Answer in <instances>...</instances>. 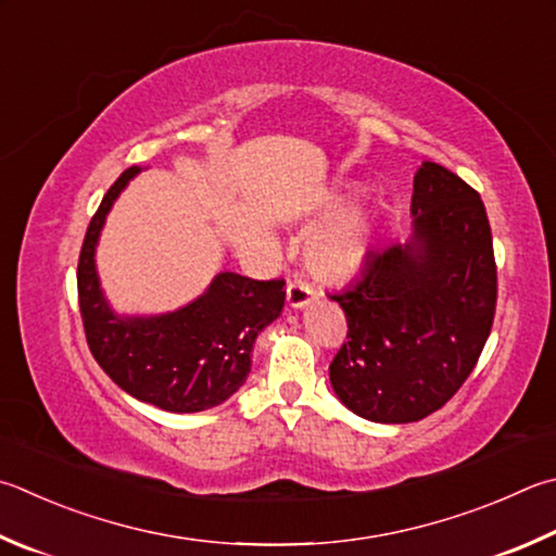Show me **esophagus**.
<instances>
[{
    "label": "esophagus",
    "instance_id": "obj_1",
    "mask_svg": "<svg viewBox=\"0 0 556 556\" xmlns=\"http://www.w3.org/2000/svg\"><path fill=\"white\" fill-rule=\"evenodd\" d=\"M313 299H316V289H313L306 279L296 277L294 281H289V287H287L289 308H304L311 304Z\"/></svg>",
    "mask_w": 556,
    "mask_h": 556
}]
</instances>
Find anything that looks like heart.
Here are the masks:
<instances>
[{
	"label": "heart",
	"mask_w": 556,
	"mask_h": 556,
	"mask_svg": "<svg viewBox=\"0 0 556 556\" xmlns=\"http://www.w3.org/2000/svg\"><path fill=\"white\" fill-rule=\"evenodd\" d=\"M371 224L362 208H350L311 240L308 265L318 277L342 281L355 277L367 260Z\"/></svg>",
	"instance_id": "1"
}]
</instances>
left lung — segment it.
Listing matches in <instances>:
<instances>
[{
  "instance_id": "obj_1",
  "label": "left lung",
  "mask_w": 556,
  "mask_h": 556,
  "mask_svg": "<svg viewBox=\"0 0 556 556\" xmlns=\"http://www.w3.org/2000/svg\"><path fill=\"white\" fill-rule=\"evenodd\" d=\"M413 236L369 252L332 294L348 342L330 362L338 399L375 422H416L459 391L493 326L496 260L477 189L438 163L413 177Z\"/></svg>"
}]
</instances>
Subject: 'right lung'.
Wrapping results in <instances>:
<instances>
[{"mask_svg": "<svg viewBox=\"0 0 556 556\" xmlns=\"http://www.w3.org/2000/svg\"><path fill=\"white\" fill-rule=\"evenodd\" d=\"M138 173L128 167L109 187L79 250L77 296L87 345L99 367L138 401L169 413L214 408L248 379L255 338L285 308V279L220 271L185 308L150 318L116 316L99 289L94 248L109 208Z\"/></svg>", "mask_w": 556, "mask_h": 556, "instance_id": "1", "label": "right lung"}]
</instances>
